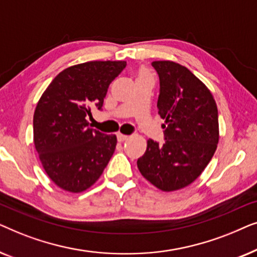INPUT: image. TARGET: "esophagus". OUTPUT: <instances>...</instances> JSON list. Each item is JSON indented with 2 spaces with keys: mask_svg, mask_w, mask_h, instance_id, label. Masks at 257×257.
<instances>
[{
  "mask_svg": "<svg viewBox=\"0 0 257 257\" xmlns=\"http://www.w3.org/2000/svg\"><path fill=\"white\" fill-rule=\"evenodd\" d=\"M117 139L118 142H125V140L128 139V136L121 135V133H117Z\"/></svg>",
  "mask_w": 257,
  "mask_h": 257,
  "instance_id": "obj_1",
  "label": "esophagus"
}]
</instances>
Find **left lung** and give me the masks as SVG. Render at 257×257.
<instances>
[{
  "instance_id": "8db88e82",
  "label": "left lung",
  "mask_w": 257,
  "mask_h": 257,
  "mask_svg": "<svg viewBox=\"0 0 257 257\" xmlns=\"http://www.w3.org/2000/svg\"><path fill=\"white\" fill-rule=\"evenodd\" d=\"M152 66L160 82L157 107L165 119V143L150 139L137 165L151 184L172 192L192 184L213 158L219 117L210 91L187 68L171 61Z\"/></svg>"
}]
</instances>
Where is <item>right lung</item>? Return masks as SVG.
<instances>
[{
	"mask_svg": "<svg viewBox=\"0 0 257 257\" xmlns=\"http://www.w3.org/2000/svg\"><path fill=\"white\" fill-rule=\"evenodd\" d=\"M124 61H93L63 70L38 100L34 144L49 178L58 187L79 193L91 187L107 166L117 137L87 127L91 108L101 110L108 85Z\"/></svg>",
	"mask_w": 257,
	"mask_h": 257,
	"instance_id": "1",
	"label": "right lung"
}]
</instances>
